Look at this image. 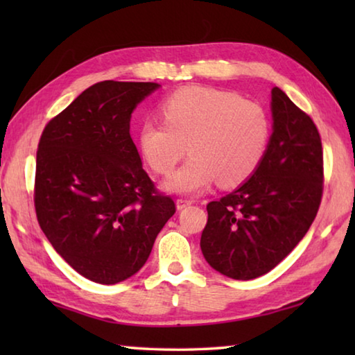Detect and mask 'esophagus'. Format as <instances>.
Instances as JSON below:
<instances>
[{
    "instance_id": "esophagus-1",
    "label": "esophagus",
    "mask_w": 355,
    "mask_h": 355,
    "mask_svg": "<svg viewBox=\"0 0 355 355\" xmlns=\"http://www.w3.org/2000/svg\"><path fill=\"white\" fill-rule=\"evenodd\" d=\"M191 200H186V199H178L177 200V209H184V208H188L189 205H191Z\"/></svg>"
}]
</instances>
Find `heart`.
I'll return each mask as SVG.
<instances>
[{
	"label": "heart",
	"instance_id": "obj_1",
	"mask_svg": "<svg viewBox=\"0 0 355 355\" xmlns=\"http://www.w3.org/2000/svg\"><path fill=\"white\" fill-rule=\"evenodd\" d=\"M163 123L147 120L139 146L148 166L169 175L186 153L191 158L166 180L177 194H200L216 180L235 188L254 175L271 139V122L260 105L207 86H184L161 101Z\"/></svg>",
	"mask_w": 355,
	"mask_h": 355
}]
</instances>
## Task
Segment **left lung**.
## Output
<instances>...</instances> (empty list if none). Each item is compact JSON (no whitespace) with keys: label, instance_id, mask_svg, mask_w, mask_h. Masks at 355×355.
I'll use <instances>...</instances> for the list:
<instances>
[{"label":"left lung","instance_id":"1","mask_svg":"<svg viewBox=\"0 0 355 355\" xmlns=\"http://www.w3.org/2000/svg\"><path fill=\"white\" fill-rule=\"evenodd\" d=\"M272 135L258 169L207 205L200 249L235 280L274 269L309 232L322 197V146L316 125L279 87L271 91Z\"/></svg>","mask_w":355,"mask_h":355}]
</instances>
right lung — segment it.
<instances>
[{
    "instance_id": "1",
    "label": "right lung",
    "mask_w": 355,
    "mask_h": 355,
    "mask_svg": "<svg viewBox=\"0 0 355 355\" xmlns=\"http://www.w3.org/2000/svg\"><path fill=\"white\" fill-rule=\"evenodd\" d=\"M156 83L101 81L46 123L35 163L34 207L53 248L101 285L135 275L175 213L142 169L131 112Z\"/></svg>"
}]
</instances>
